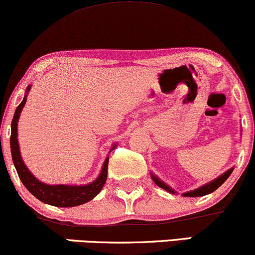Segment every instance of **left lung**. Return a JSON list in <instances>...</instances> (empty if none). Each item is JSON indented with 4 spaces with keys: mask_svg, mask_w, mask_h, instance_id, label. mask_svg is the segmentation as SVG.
Returning <instances> with one entry per match:
<instances>
[{
    "mask_svg": "<svg viewBox=\"0 0 255 255\" xmlns=\"http://www.w3.org/2000/svg\"><path fill=\"white\" fill-rule=\"evenodd\" d=\"M233 169H234V168H231V169H229V170L224 172V174H222L221 176H219L218 178H215L214 181L209 182V183L204 184V185H202V187L197 188V189L191 190V191H188V193H183V196H188V197H199V196H204V195H208V194H210V193H213V191H215L216 189H218L220 185L225 183V181L227 180L229 176H231L232 171H233ZM151 178H152V181L155 182V183H156L157 185H158V187L162 188V189L166 190V191H168V193H170V194H176V191H175L174 189H171V188L169 187L168 184H165L164 182L159 180V178L157 177V176L153 175L152 172H151Z\"/></svg>",
    "mask_w": 255,
    "mask_h": 255,
    "instance_id": "8db88e82",
    "label": "left lung"
}]
</instances>
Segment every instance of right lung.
<instances>
[{"instance_id": "add662e5", "label": "right lung", "mask_w": 255, "mask_h": 255, "mask_svg": "<svg viewBox=\"0 0 255 255\" xmlns=\"http://www.w3.org/2000/svg\"><path fill=\"white\" fill-rule=\"evenodd\" d=\"M30 86L27 87L26 96L22 100L20 105L15 110L14 117L11 121V136H10V150L12 162H14L15 169H16L18 177L24 187L27 188L30 194H33L37 200L41 202L51 204L55 207H75L80 206L89 202L96 197L103 189L105 184L106 178H108V165H109V157H106L104 162L102 171L98 177L93 182L86 185H66V184H58V185H49L35 178L31 172L28 170V168L22 161V157L20 153V147H18L17 142V122L20 118V113L23 109L24 104L27 100V94L29 92ZM116 147L112 145L113 150Z\"/></svg>"}]
</instances>
